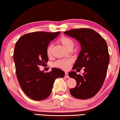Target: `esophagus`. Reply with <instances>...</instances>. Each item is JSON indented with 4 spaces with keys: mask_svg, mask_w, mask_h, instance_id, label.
Instances as JSON below:
<instances>
[{
    "mask_svg": "<svg viewBox=\"0 0 120 120\" xmlns=\"http://www.w3.org/2000/svg\"><path fill=\"white\" fill-rule=\"evenodd\" d=\"M65 77L66 78H69V76L68 75V73L67 72H65Z\"/></svg>",
    "mask_w": 120,
    "mask_h": 120,
    "instance_id": "obj_1",
    "label": "esophagus"
}]
</instances>
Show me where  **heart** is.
<instances>
[{
    "label": "heart",
    "instance_id": "1",
    "mask_svg": "<svg viewBox=\"0 0 120 120\" xmlns=\"http://www.w3.org/2000/svg\"><path fill=\"white\" fill-rule=\"evenodd\" d=\"M59 42L66 49H73L74 47V42L71 38L67 37H61L59 39ZM52 45H49L47 49V53L49 56L51 55L52 51ZM73 60L71 59H64L57 60L53 63V67H56L63 70H68L69 69Z\"/></svg>",
    "mask_w": 120,
    "mask_h": 120
}]
</instances>
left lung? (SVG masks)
<instances>
[{"label": "left lung", "mask_w": 120, "mask_h": 120, "mask_svg": "<svg viewBox=\"0 0 120 120\" xmlns=\"http://www.w3.org/2000/svg\"><path fill=\"white\" fill-rule=\"evenodd\" d=\"M80 43L81 51L74 63L73 70L84 68L82 75L70 71V77L74 78L77 85L70 90L74 97L87 99L93 97L103 86L109 63L107 43L99 34L90 29H78L64 32ZM76 69V70H77Z\"/></svg>", "instance_id": "obj_1"}]
</instances>
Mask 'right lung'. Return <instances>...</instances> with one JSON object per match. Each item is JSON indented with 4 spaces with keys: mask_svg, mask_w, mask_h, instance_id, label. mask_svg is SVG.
I'll use <instances>...</instances> for the list:
<instances>
[{
    "mask_svg": "<svg viewBox=\"0 0 120 120\" xmlns=\"http://www.w3.org/2000/svg\"><path fill=\"white\" fill-rule=\"evenodd\" d=\"M60 33L36 31L25 34L16 42L13 60L17 78L22 90L31 99L47 98L55 80L64 77L65 72L60 69L52 68L50 72L45 73L39 68L49 61L48 46Z\"/></svg>",
    "mask_w": 120,
    "mask_h": 120,
    "instance_id": "right-lung-1",
    "label": "right lung"
}]
</instances>
